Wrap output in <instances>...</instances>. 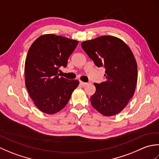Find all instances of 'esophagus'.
<instances>
[{"label":"esophagus","mask_w":159,"mask_h":159,"mask_svg":"<svg viewBox=\"0 0 159 159\" xmlns=\"http://www.w3.org/2000/svg\"><path fill=\"white\" fill-rule=\"evenodd\" d=\"M80 84L83 86H86V85H88V83H85V82H83V81H80Z\"/></svg>","instance_id":"esophagus-1"}]
</instances>
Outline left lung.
Wrapping results in <instances>:
<instances>
[{
  "instance_id": "1",
  "label": "left lung",
  "mask_w": 159,
  "mask_h": 159,
  "mask_svg": "<svg viewBox=\"0 0 159 159\" xmlns=\"http://www.w3.org/2000/svg\"><path fill=\"white\" fill-rule=\"evenodd\" d=\"M82 48L95 65L105 68L107 80L94 83L96 92L91 103L104 116L122 111L135 91L137 64L130 48L122 40L104 35L81 43Z\"/></svg>"
}]
</instances>
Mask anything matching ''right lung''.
I'll use <instances>...</instances> for the list:
<instances>
[{"instance_id": "right-lung-1", "label": "right lung", "mask_w": 159, "mask_h": 159, "mask_svg": "<svg viewBox=\"0 0 159 159\" xmlns=\"http://www.w3.org/2000/svg\"><path fill=\"white\" fill-rule=\"evenodd\" d=\"M79 42L54 34L35 39L26 56L25 85L30 97L38 109L47 114L63 109L79 86L78 80L59 76V67L67 66L69 57Z\"/></svg>"}]
</instances>
